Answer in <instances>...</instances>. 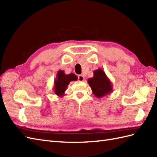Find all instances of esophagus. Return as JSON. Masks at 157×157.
<instances>
[{
	"label": "esophagus",
	"mask_w": 157,
	"mask_h": 157,
	"mask_svg": "<svg viewBox=\"0 0 157 157\" xmlns=\"http://www.w3.org/2000/svg\"><path fill=\"white\" fill-rule=\"evenodd\" d=\"M84 79H85V78H84V75H78V80L79 81L82 82V81L84 80Z\"/></svg>",
	"instance_id": "esophagus-1"
}]
</instances>
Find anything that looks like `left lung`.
Instances as JSON below:
<instances>
[{
    "mask_svg": "<svg viewBox=\"0 0 157 157\" xmlns=\"http://www.w3.org/2000/svg\"><path fill=\"white\" fill-rule=\"evenodd\" d=\"M88 83L96 97L101 98L113 92V84L101 68L94 71V76L88 78Z\"/></svg>",
    "mask_w": 157,
    "mask_h": 157,
    "instance_id": "left-lung-1",
    "label": "left lung"
}]
</instances>
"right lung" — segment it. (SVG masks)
Returning a JSON list of instances; mask_svg holds the SVG:
<instances>
[{
	"instance_id": "obj_1",
	"label": "right lung",
	"mask_w": 157,
	"mask_h": 157,
	"mask_svg": "<svg viewBox=\"0 0 157 157\" xmlns=\"http://www.w3.org/2000/svg\"><path fill=\"white\" fill-rule=\"evenodd\" d=\"M76 80H78V77L74 73H69L67 75L64 71L59 70L56 73L54 82V87H53L55 94L62 97L64 96L65 92L67 88L69 83L71 81Z\"/></svg>"
}]
</instances>
